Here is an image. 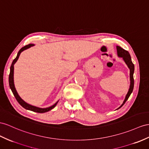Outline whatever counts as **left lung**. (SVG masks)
Instances as JSON below:
<instances>
[{"label":"left lung","mask_w":149,"mask_h":149,"mask_svg":"<svg viewBox=\"0 0 149 149\" xmlns=\"http://www.w3.org/2000/svg\"><path fill=\"white\" fill-rule=\"evenodd\" d=\"M116 49H117V54L118 56L119 57H121V58H123L124 60V62L127 65V66L128 68L130 69V87L128 93L126 95L125 100L123 102V103L121 104V105L120 106L119 108H117L116 109H120L121 107H122L125 103V102L128 100V97L130 96V94H132L133 89V87H134V79H133V74H134V64L132 63V58L130 55L128 51H126L125 49H123L121 47H119V46H116Z\"/></svg>","instance_id":"left-lung-1"}]
</instances>
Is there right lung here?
Wrapping results in <instances>:
<instances>
[{
	"instance_id": "obj_1",
	"label": "right lung",
	"mask_w": 149,
	"mask_h": 149,
	"mask_svg": "<svg viewBox=\"0 0 149 149\" xmlns=\"http://www.w3.org/2000/svg\"><path fill=\"white\" fill-rule=\"evenodd\" d=\"M35 45L34 44H29L28 45H26L25 47H22L19 51V52L17 53V56L16 57V58H15L13 62L12 63V64H11V66H10V74H9V86H10V88L11 89V91H12V92L14 94V97H16V100L17 101V102L19 103V104L22 106L24 108H25L26 109H28V110H30V111H34V112H36V113H46V112H48L49 111H50L51 109H52L53 108H54L56 105L57 104V103H58V101H57L56 103H55L53 105L49 106V107H48V108H38V107H36V106H33V105H31L29 104L28 103H27V102H25L23 100H22L21 97L19 96V94L17 92V91L16 89V88H15V86H14V64L16 63V62L17 61L19 57V55L21 54V53L22 52H23L24 50H25V49H27L28 48H29L30 47H33V46Z\"/></svg>"
}]
</instances>
